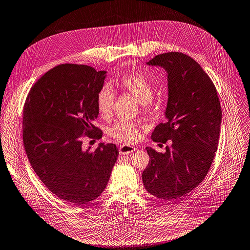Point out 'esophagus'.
<instances>
[{
  "mask_svg": "<svg viewBox=\"0 0 250 250\" xmlns=\"http://www.w3.org/2000/svg\"><path fill=\"white\" fill-rule=\"evenodd\" d=\"M134 146H127V145H123L120 146V153L121 154H129L134 151Z\"/></svg>",
  "mask_w": 250,
  "mask_h": 250,
  "instance_id": "1",
  "label": "esophagus"
}]
</instances>
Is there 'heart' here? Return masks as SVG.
Returning <instances> with one entry per match:
<instances>
[{
    "mask_svg": "<svg viewBox=\"0 0 250 250\" xmlns=\"http://www.w3.org/2000/svg\"><path fill=\"white\" fill-rule=\"evenodd\" d=\"M118 83L122 89L132 95L144 105L151 104L155 85L146 74L139 72L124 74L119 78ZM115 99V90L109 84H104L100 88L96 97V107L102 119L108 120L111 117ZM110 134L122 143L131 144L139 140L140 129L137 125L121 121L111 127Z\"/></svg>",
    "mask_w": 250,
    "mask_h": 250,
    "instance_id": "heart-1",
    "label": "heart"
}]
</instances>
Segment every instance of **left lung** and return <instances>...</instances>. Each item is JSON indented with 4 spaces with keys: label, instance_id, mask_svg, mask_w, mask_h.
Segmentation results:
<instances>
[{
    "label": "left lung",
    "instance_id": "left-lung-1",
    "mask_svg": "<svg viewBox=\"0 0 250 250\" xmlns=\"http://www.w3.org/2000/svg\"><path fill=\"white\" fill-rule=\"evenodd\" d=\"M149 65L167 72L166 122L155 126L151 139L166 144L165 153L146 147L150 161L143 172L146 189L167 200L179 199L206 178L216 153L221 105L214 83L189 56L170 52L155 56Z\"/></svg>",
    "mask_w": 250,
    "mask_h": 250
}]
</instances>
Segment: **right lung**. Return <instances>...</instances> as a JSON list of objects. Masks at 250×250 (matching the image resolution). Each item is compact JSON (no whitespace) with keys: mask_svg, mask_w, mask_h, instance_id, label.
<instances>
[{"mask_svg":"<svg viewBox=\"0 0 250 250\" xmlns=\"http://www.w3.org/2000/svg\"><path fill=\"white\" fill-rule=\"evenodd\" d=\"M105 72L59 64L31 87L22 109V142L30 164L46 188L71 206L104 190L119 156L115 144L83 149L84 138L100 140L96 97Z\"/></svg>","mask_w":250,"mask_h":250,"instance_id":"right-lung-1","label":"right lung"}]
</instances>
